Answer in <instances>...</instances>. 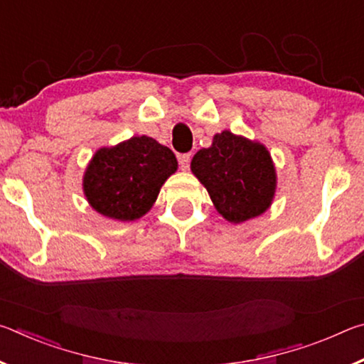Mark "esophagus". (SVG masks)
Instances as JSON below:
<instances>
[{
	"mask_svg": "<svg viewBox=\"0 0 364 364\" xmlns=\"http://www.w3.org/2000/svg\"><path fill=\"white\" fill-rule=\"evenodd\" d=\"M178 160H180L181 170H188L191 165V154H180V156H178Z\"/></svg>",
	"mask_w": 364,
	"mask_h": 364,
	"instance_id": "esophagus-1",
	"label": "esophagus"
}]
</instances>
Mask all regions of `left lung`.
Masks as SVG:
<instances>
[{
	"label": "left lung",
	"mask_w": 364,
	"mask_h": 364,
	"mask_svg": "<svg viewBox=\"0 0 364 364\" xmlns=\"http://www.w3.org/2000/svg\"><path fill=\"white\" fill-rule=\"evenodd\" d=\"M191 170L231 223L258 217L274 196L276 173L268 151L231 132L215 134L212 146L193 157Z\"/></svg>",
	"instance_id": "obj_1"
}]
</instances>
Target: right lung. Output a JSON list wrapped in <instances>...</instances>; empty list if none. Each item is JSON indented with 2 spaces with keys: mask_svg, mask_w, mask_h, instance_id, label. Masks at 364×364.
<instances>
[{
  "mask_svg": "<svg viewBox=\"0 0 364 364\" xmlns=\"http://www.w3.org/2000/svg\"><path fill=\"white\" fill-rule=\"evenodd\" d=\"M175 154L149 136L100 149L86 168L83 189L104 217L132 221L149 210L165 180L176 171Z\"/></svg>",
  "mask_w": 364,
  "mask_h": 364,
  "instance_id": "right-lung-1",
  "label": "right lung"
}]
</instances>
